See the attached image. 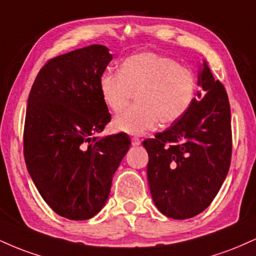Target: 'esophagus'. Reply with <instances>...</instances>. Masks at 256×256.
Listing matches in <instances>:
<instances>
[{
	"mask_svg": "<svg viewBox=\"0 0 256 256\" xmlns=\"http://www.w3.org/2000/svg\"><path fill=\"white\" fill-rule=\"evenodd\" d=\"M131 143H132V146H140V140H138V138L134 137V138H132V140H131Z\"/></svg>",
	"mask_w": 256,
	"mask_h": 256,
	"instance_id": "obj_1",
	"label": "esophagus"
}]
</instances>
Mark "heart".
I'll use <instances>...</instances> for the list:
<instances>
[{
  "label": "heart",
  "instance_id": "obj_1",
  "mask_svg": "<svg viewBox=\"0 0 256 256\" xmlns=\"http://www.w3.org/2000/svg\"><path fill=\"white\" fill-rule=\"evenodd\" d=\"M196 89L190 70L154 52L131 55L120 64L119 74L107 70L98 79L102 101L112 112L124 110L136 94L137 106L112 122L116 131L134 136L154 130L160 122L167 125L183 118L195 100Z\"/></svg>",
  "mask_w": 256,
  "mask_h": 256
}]
</instances>
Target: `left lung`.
I'll return each mask as SVG.
<instances>
[{"instance_id":"left-lung-1","label":"left lung","mask_w":256,"mask_h":256,"mask_svg":"<svg viewBox=\"0 0 256 256\" xmlns=\"http://www.w3.org/2000/svg\"><path fill=\"white\" fill-rule=\"evenodd\" d=\"M198 92L186 114L143 140L152 201L172 219L204 212L224 183L231 162V112L224 85L207 62L198 72Z\"/></svg>"}]
</instances>
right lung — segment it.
Wrapping results in <instances>:
<instances>
[{
    "label": "right lung",
    "instance_id": "add662e5",
    "mask_svg": "<svg viewBox=\"0 0 256 256\" xmlns=\"http://www.w3.org/2000/svg\"><path fill=\"white\" fill-rule=\"evenodd\" d=\"M112 58L101 44L52 58L28 95L26 167L44 201L64 218L86 220L102 210L130 148L126 134L94 137L110 122L98 79Z\"/></svg>",
    "mask_w": 256,
    "mask_h": 256
}]
</instances>
